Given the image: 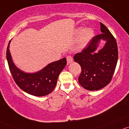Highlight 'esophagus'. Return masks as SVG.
<instances>
[{
  "label": "esophagus",
  "instance_id": "obj_1",
  "mask_svg": "<svg viewBox=\"0 0 129 129\" xmlns=\"http://www.w3.org/2000/svg\"><path fill=\"white\" fill-rule=\"evenodd\" d=\"M66 60H67V63L68 64L73 61V59L72 56H68L66 57Z\"/></svg>",
  "mask_w": 129,
  "mask_h": 129
}]
</instances>
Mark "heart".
<instances>
[{
  "mask_svg": "<svg viewBox=\"0 0 129 129\" xmlns=\"http://www.w3.org/2000/svg\"><path fill=\"white\" fill-rule=\"evenodd\" d=\"M80 31L81 28H79L77 30V32L79 33ZM94 32L92 28H87L82 30L78 38V45L79 47H83L85 45H87L94 37Z\"/></svg>",
  "mask_w": 129,
  "mask_h": 129,
  "instance_id": "heart-1",
  "label": "heart"
}]
</instances>
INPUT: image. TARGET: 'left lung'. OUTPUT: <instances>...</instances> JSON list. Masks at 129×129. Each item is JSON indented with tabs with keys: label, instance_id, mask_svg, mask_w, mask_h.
I'll return each mask as SVG.
<instances>
[{
	"label": "left lung",
	"instance_id": "1",
	"mask_svg": "<svg viewBox=\"0 0 129 129\" xmlns=\"http://www.w3.org/2000/svg\"><path fill=\"white\" fill-rule=\"evenodd\" d=\"M100 25L102 34L93 37L87 47L74 56V61L80 65L82 70L78 78L79 83L89 91L101 89L111 82L118 60L115 38L104 24ZM101 39L106 41V44L95 52Z\"/></svg>",
	"mask_w": 129,
	"mask_h": 129
}]
</instances>
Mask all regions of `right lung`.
<instances>
[{"label": "right lung", "mask_w": 129, "mask_h": 129, "mask_svg": "<svg viewBox=\"0 0 129 129\" xmlns=\"http://www.w3.org/2000/svg\"><path fill=\"white\" fill-rule=\"evenodd\" d=\"M10 42L8 44L6 56L10 73L16 84L26 93L35 96H44L51 93L56 85L58 76L67 63L66 58L50 63L37 73H26L14 64L9 50Z\"/></svg>", "instance_id": "obj_1"}]
</instances>
